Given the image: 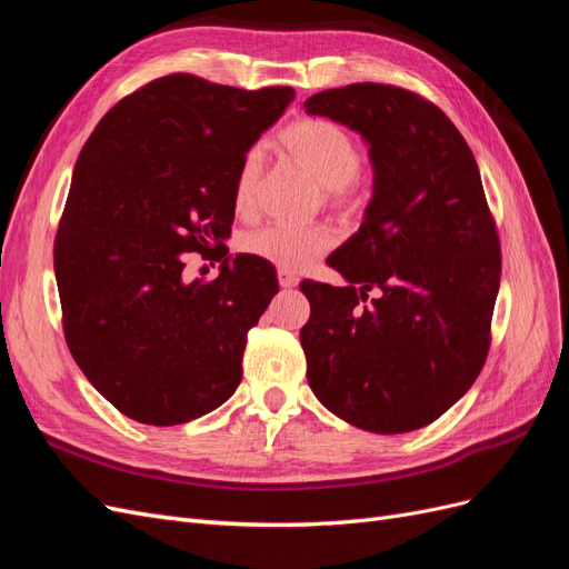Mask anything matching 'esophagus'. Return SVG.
I'll return each mask as SVG.
<instances>
[{"instance_id": "34e87169", "label": "esophagus", "mask_w": 569, "mask_h": 569, "mask_svg": "<svg viewBox=\"0 0 569 569\" xmlns=\"http://www.w3.org/2000/svg\"><path fill=\"white\" fill-rule=\"evenodd\" d=\"M278 282H280V287H284V289H291V287H297V284H299V278H297L295 272L278 270Z\"/></svg>"}]
</instances>
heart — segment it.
<instances>
[{"instance_id":"obj_1","label":"heart","mask_w":569,"mask_h":569,"mask_svg":"<svg viewBox=\"0 0 569 569\" xmlns=\"http://www.w3.org/2000/svg\"><path fill=\"white\" fill-rule=\"evenodd\" d=\"M282 147L303 173L311 178L332 206H356L360 201L358 170L363 166V149L356 137L335 120L303 118L284 128ZM263 178V151L251 147L239 161L232 201L242 216L258 206ZM335 234L327 226L289 228L266 226L242 237V249L280 270H303L332 247Z\"/></svg>"}]
</instances>
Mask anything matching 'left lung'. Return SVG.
Segmentation results:
<instances>
[{
  "instance_id": "8db88e82",
  "label": "left lung",
  "mask_w": 569,
  "mask_h": 569,
  "mask_svg": "<svg viewBox=\"0 0 569 569\" xmlns=\"http://www.w3.org/2000/svg\"><path fill=\"white\" fill-rule=\"evenodd\" d=\"M303 109L363 134L375 168L363 226L327 258L349 284L301 282L308 385L353 427L412 432L489 353L501 242L477 161L449 116L393 84L325 90Z\"/></svg>"
}]
</instances>
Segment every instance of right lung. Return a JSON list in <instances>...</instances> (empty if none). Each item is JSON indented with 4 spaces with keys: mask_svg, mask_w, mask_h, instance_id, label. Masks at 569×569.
Here are the masks:
<instances>
[{
    "mask_svg": "<svg viewBox=\"0 0 569 569\" xmlns=\"http://www.w3.org/2000/svg\"><path fill=\"white\" fill-rule=\"evenodd\" d=\"M291 99L173 73L120 99L84 142L54 272L68 351L123 416L182 425L242 382L247 332L280 287L261 258L228 256L234 176ZM189 252L220 260L219 278L189 283Z\"/></svg>",
    "mask_w": 569,
    "mask_h": 569,
    "instance_id": "right-lung-1",
    "label": "right lung"
}]
</instances>
